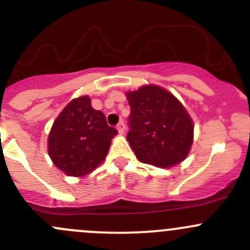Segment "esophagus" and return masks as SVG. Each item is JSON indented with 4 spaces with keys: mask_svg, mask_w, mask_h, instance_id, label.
Masks as SVG:
<instances>
[{
    "mask_svg": "<svg viewBox=\"0 0 250 250\" xmlns=\"http://www.w3.org/2000/svg\"><path fill=\"white\" fill-rule=\"evenodd\" d=\"M117 130L120 134H123V133H125V122H123V121H121V122L117 125Z\"/></svg>",
    "mask_w": 250,
    "mask_h": 250,
    "instance_id": "esophagus-1",
    "label": "esophagus"
}]
</instances>
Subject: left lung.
I'll use <instances>...</instances> for the list:
<instances>
[{
    "label": "left lung",
    "instance_id": "obj_1",
    "mask_svg": "<svg viewBox=\"0 0 250 250\" xmlns=\"http://www.w3.org/2000/svg\"><path fill=\"white\" fill-rule=\"evenodd\" d=\"M129 141L138 160L160 168L179 165L193 143V122L172 93L155 84L127 92Z\"/></svg>",
    "mask_w": 250,
    "mask_h": 250
}]
</instances>
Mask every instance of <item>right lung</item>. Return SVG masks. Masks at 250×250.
<instances>
[{"instance_id": "1", "label": "right lung", "mask_w": 250, "mask_h": 250, "mask_svg": "<svg viewBox=\"0 0 250 250\" xmlns=\"http://www.w3.org/2000/svg\"><path fill=\"white\" fill-rule=\"evenodd\" d=\"M116 128L92 107L88 95L72 99L59 113L48 135V155L69 176L87 175L106 157Z\"/></svg>"}]
</instances>
